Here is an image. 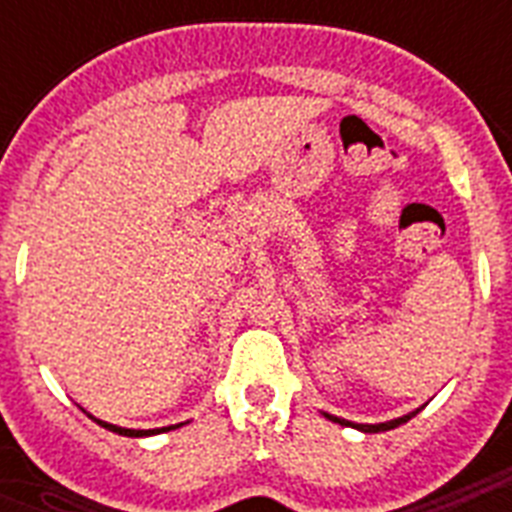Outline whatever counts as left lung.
Wrapping results in <instances>:
<instances>
[{
    "label": "left lung",
    "mask_w": 512,
    "mask_h": 512,
    "mask_svg": "<svg viewBox=\"0 0 512 512\" xmlns=\"http://www.w3.org/2000/svg\"><path fill=\"white\" fill-rule=\"evenodd\" d=\"M417 412H420V409H417ZM417 412L404 414V417H398V420L380 422V425H353V422L340 420V417H332V414H327V417H329V420H332V422H340V425H353V428L364 430V433H380V430H393V428H398V425H404V422H406V420H412V417H414V414H417Z\"/></svg>",
    "instance_id": "8db88e82"
}]
</instances>
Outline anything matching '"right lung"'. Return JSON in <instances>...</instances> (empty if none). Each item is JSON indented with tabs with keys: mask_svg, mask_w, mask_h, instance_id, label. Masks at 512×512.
I'll list each match as a JSON object with an SVG mask.
<instances>
[{
	"mask_svg": "<svg viewBox=\"0 0 512 512\" xmlns=\"http://www.w3.org/2000/svg\"><path fill=\"white\" fill-rule=\"evenodd\" d=\"M92 417V414H90ZM95 420V417H92ZM98 425H103L106 430H114V433H119V436H156V433H167V430H175L180 428V425H170V428H156V430H130V428H116V425H111V422H103V420H95Z\"/></svg>",
	"mask_w": 512,
	"mask_h": 512,
	"instance_id": "1",
	"label": "right lung"
}]
</instances>
